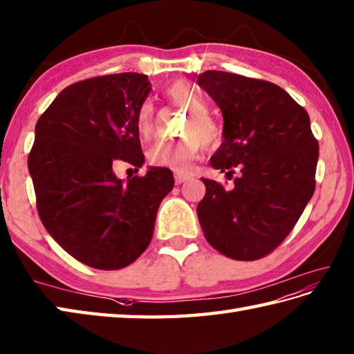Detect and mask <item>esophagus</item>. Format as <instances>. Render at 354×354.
<instances>
[{
	"label": "esophagus",
	"mask_w": 354,
	"mask_h": 354,
	"mask_svg": "<svg viewBox=\"0 0 354 354\" xmlns=\"http://www.w3.org/2000/svg\"><path fill=\"white\" fill-rule=\"evenodd\" d=\"M192 177V174H189V172H183V171H176L174 172V178H176V183L177 185H182L185 182H187Z\"/></svg>",
	"instance_id": "esophagus-1"
}]
</instances>
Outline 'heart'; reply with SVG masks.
Segmentation results:
<instances>
[{"label":"heart","instance_id":"1","mask_svg":"<svg viewBox=\"0 0 354 354\" xmlns=\"http://www.w3.org/2000/svg\"><path fill=\"white\" fill-rule=\"evenodd\" d=\"M167 96L177 105L191 111L183 128L185 137L177 142H157L149 149L148 158L151 163L176 169H187L192 160L200 156L203 142L214 143L218 140L220 128L207 114V105L203 96L194 86L187 84H174L167 88ZM136 124L139 133L148 136L154 127V108L151 102H143L137 110Z\"/></svg>","mask_w":354,"mask_h":354}]
</instances>
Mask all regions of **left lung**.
I'll use <instances>...</instances> for the list:
<instances>
[{
  "label": "left lung",
  "instance_id": "8db88e82",
  "mask_svg": "<svg viewBox=\"0 0 354 354\" xmlns=\"http://www.w3.org/2000/svg\"><path fill=\"white\" fill-rule=\"evenodd\" d=\"M197 82L223 114V142L211 167L226 176L240 171L227 191L201 178L200 226L220 254L254 261L290 234L312 198L318 140L307 111L275 84L217 70Z\"/></svg>",
  "mask_w": 354,
  "mask_h": 354
}]
</instances>
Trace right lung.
<instances>
[{
	"label": "right lung",
	"mask_w": 354,
	"mask_h": 354,
	"mask_svg": "<svg viewBox=\"0 0 354 354\" xmlns=\"http://www.w3.org/2000/svg\"><path fill=\"white\" fill-rule=\"evenodd\" d=\"M149 91L140 73L85 79L64 88L36 122L28 172L39 218L90 268L116 270L139 258L174 187L168 168L151 167L127 183L114 174L120 162H145L136 116Z\"/></svg>",
	"instance_id": "right-lung-1"
}]
</instances>
